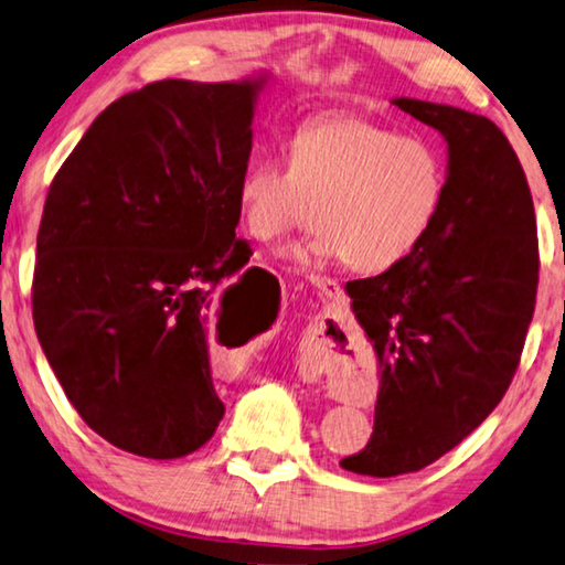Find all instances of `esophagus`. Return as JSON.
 I'll use <instances>...</instances> for the list:
<instances>
[{
  "label": "esophagus",
  "instance_id": "obj_1",
  "mask_svg": "<svg viewBox=\"0 0 565 565\" xmlns=\"http://www.w3.org/2000/svg\"><path fill=\"white\" fill-rule=\"evenodd\" d=\"M311 284H315L317 286V289L321 291V294H324V297H337V294H339V284L334 281V279H329V276H311Z\"/></svg>",
  "mask_w": 565,
  "mask_h": 565
}]
</instances>
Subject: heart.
<instances>
[{
  "label": "heart",
  "mask_w": 565,
  "mask_h": 565,
  "mask_svg": "<svg viewBox=\"0 0 565 565\" xmlns=\"http://www.w3.org/2000/svg\"><path fill=\"white\" fill-rule=\"evenodd\" d=\"M445 163L427 140L362 118L309 122L289 140V163L264 156L238 183V211L254 238L309 226L317 236L294 254L344 258L382 274L423 244L445 201Z\"/></svg>",
  "instance_id": "1"
}]
</instances>
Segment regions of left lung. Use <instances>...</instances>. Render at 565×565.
<instances>
[{
	"label": "left lung",
	"instance_id": "obj_1",
	"mask_svg": "<svg viewBox=\"0 0 565 565\" xmlns=\"http://www.w3.org/2000/svg\"><path fill=\"white\" fill-rule=\"evenodd\" d=\"M395 105L443 132L450 166L423 244L347 284L382 387L372 440L342 468L372 478L427 468L498 407L521 364L541 268L531 188L503 130L460 107Z\"/></svg>",
	"mask_w": 565,
	"mask_h": 565
}]
</instances>
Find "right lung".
Returning <instances> with one entry per match:
<instances>
[{
  "mask_svg": "<svg viewBox=\"0 0 565 565\" xmlns=\"http://www.w3.org/2000/svg\"><path fill=\"white\" fill-rule=\"evenodd\" d=\"M256 87L160 79L122 95L50 183L34 329L87 427L140 458L191 455L223 417L209 329L250 271L216 294L250 256L236 226Z\"/></svg>",
  "mask_w": 565,
  "mask_h": 565,
  "instance_id": "right-lung-1",
  "label": "right lung"
}]
</instances>
